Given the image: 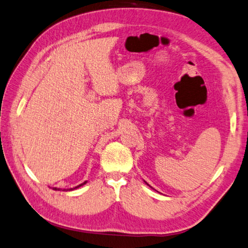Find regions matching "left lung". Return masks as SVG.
<instances>
[{
  "mask_svg": "<svg viewBox=\"0 0 248 248\" xmlns=\"http://www.w3.org/2000/svg\"><path fill=\"white\" fill-rule=\"evenodd\" d=\"M144 183H145V184H147V186H150V187H151V188H152V186H149V184H148V183H147V182H145V181H144Z\"/></svg>",
  "mask_w": 248,
  "mask_h": 248,
  "instance_id": "8db88e82",
  "label": "left lung"
}]
</instances>
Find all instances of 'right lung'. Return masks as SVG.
Instances as JSON below:
<instances>
[{"mask_svg":"<svg viewBox=\"0 0 248 248\" xmlns=\"http://www.w3.org/2000/svg\"><path fill=\"white\" fill-rule=\"evenodd\" d=\"M87 183V181H85V182H82L81 184H79V186H75V187H72V188H62V191H73V190H76V188H78V187H80V186H84V184H86ZM53 190H55V191H61L62 188H60V187H52Z\"/></svg>","mask_w":248,"mask_h":248,"instance_id":"right-lung-1","label":"right lung"}]
</instances>
